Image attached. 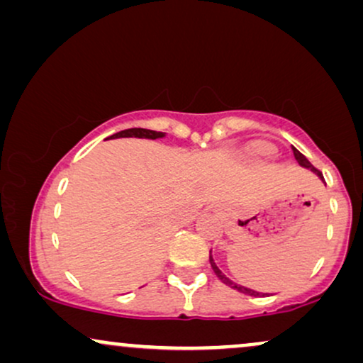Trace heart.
<instances>
[{
	"instance_id": "heart-1",
	"label": "heart",
	"mask_w": 363,
	"mask_h": 363,
	"mask_svg": "<svg viewBox=\"0 0 363 363\" xmlns=\"http://www.w3.org/2000/svg\"><path fill=\"white\" fill-rule=\"evenodd\" d=\"M266 150H267V148H266Z\"/></svg>"
}]
</instances>
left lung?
I'll return each instance as SVG.
<instances>
[{
	"mask_svg": "<svg viewBox=\"0 0 363 363\" xmlns=\"http://www.w3.org/2000/svg\"><path fill=\"white\" fill-rule=\"evenodd\" d=\"M292 152H294V157H296V160L299 162V165H302V167H306V168H311L312 172L314 173H317V175L320 177V180H324V177H322V173L317 170V168L312 165V163L307 160V158L302 155V153L297 150V148H294L292 147ZM211 252V251H210ZM210 262H211V267H213V271H215V274L220 277L221 279V282H225L226 286H230V287H233V289H236V291H240V292H242V294H247V296H255V297H257V296H261V292H257V291H252V289H250V287H245V286H240V284H236V282H233L230 277H226L225 274H223V272L220 271V267H218L216 264H215V261H213V257H211V255H210ZM264 296V294H262Z\"/></svg>",
	"mask_w": 363,
	"mask_h": 363,
	"instance_id": "obj_1",
	"label": "left lung"
}]
</instances>
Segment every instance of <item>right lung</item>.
<instances>
[{"label": "right lung", "mask_w": 363, "mask_h": 363, "mask_svg": "<svg viewBox=\"0 0 363 363\" xmlns=\"http://www.w3.org/2000/svg\"><path fill=\"white\" fill-rule=\"evenodd\" d=\"M165 135L163 132H155L148 130V128H125V130H121L117 133L111 135V138H118V137H138V138H160Z\"/></svg>", "instance_id": "1"}]
</instances>
